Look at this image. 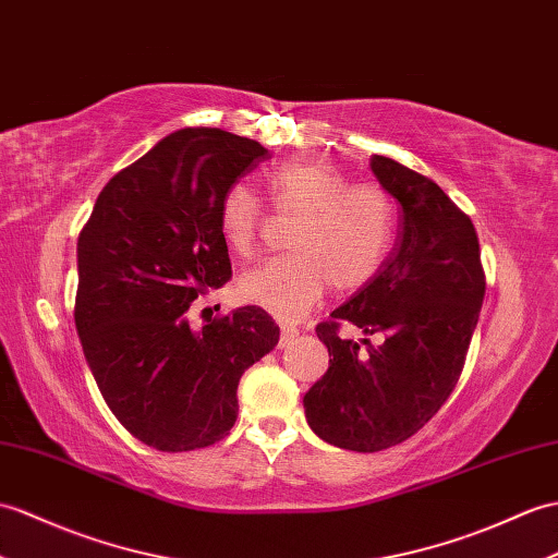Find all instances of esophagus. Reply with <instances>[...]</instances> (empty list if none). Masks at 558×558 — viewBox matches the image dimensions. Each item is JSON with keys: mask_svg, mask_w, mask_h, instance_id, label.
Wrapping results in <instances>:
<instances>
[{"mask_svg": "<svg viewBox=\"0 0 558 558\" xmlns=\"http://www.w3.org/2000/svg\"><path fill=\"white\" fill-rule=\"evenodd\" d=\"M294 338H296V328H294V326H288V323H282V326H280V342H278V347H280V349L288 347Z\"/></svg>", "mask_w": 558, "mask_h": 558, "instance_id": "esophagus-1", "label": "esophagus"}]
</instances>
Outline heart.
<instances>
[{"mask_svg":"<svg viewBox=\"0 0 558 558\" xmlns=\"http://www.w3.org/2000/svg\"><path fill=\"white\" fill-rule=\"evenodd\" d=\"M266 187L278 214L296 216L292 254L244 270L238 280L244 302L296 320L320 302L328 282L352 292L378 274L395 232V206L380 187L349 185L332 166L311 159L274 166ZM262 218V199L247 185H230L220 197L218 228L235 254H252Z\"/></svg>","mask_w":558,"mask_h":558,"instance_id":"b5f03b06","label":"heart"}]
</instances>
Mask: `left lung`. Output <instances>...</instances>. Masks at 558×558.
Listing matches in <instances>:
<instances>
[{
  "label": "left lung",
  "mask_w": 558,
  "mask_h": 558,
  "mask_svg": "<svg viewBox=\"0 0 558 558\" xmlns=\"http://www.w3.org/2000/svg\"><path fill=\"white\" fill-rule=\"evenodd\" d=\"M371 171L399 204V240L373 280L316 328L332 359L304 395L311 430L352 451L395 447L435 416L457 387L485 296L471 218L395 159L373 154ZM340 319L381 342L342 341Z\"/></svg>",
  "instance_id": "obj_1"
}]
</instances>
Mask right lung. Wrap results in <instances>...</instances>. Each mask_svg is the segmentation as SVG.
Segmentation results:
<instances>
[{"label": "right lung", "mask_w": 558, "mask_h": 558, "mask_svg": "<svg viewBox=\"0 0 558 558\" xmlns=\"http://www.w3.org/2000/svg\"><path fill=\"white\" fill-rule=\"evenodd\" d=\"M268 159L256 140L183 128L116 173L77 238L75 328L113 416L159 451L223 439L242 373L280 340L264 308L194 328L192 302L230 280L218 204Z\"/></svg>", "instance_id": "right-lung-1"}]
</instances>
